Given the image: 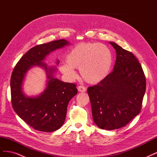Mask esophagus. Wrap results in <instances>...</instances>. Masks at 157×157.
<instances>
[{"label": "esophagus", "instance_id": "obj_1", "mask_svg": "<svg viewBox=\"0 0 157 157\" xmlns=\"http://www.w3.org/2000/svg\"><path fill=\"white\" fill-rule=\"evenodd\" d=\"M77 88H78V90L80 92H84L86 91V88H85L84 86H78Z\"/></svg>", "mask_w": 157, "mask_h": 157}]
</instances>
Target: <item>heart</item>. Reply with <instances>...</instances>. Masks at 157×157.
<instances>
[{"mask_svg": "<svg viewBox=\"0 0 157 157\" xmlns=\"http://www.w3.org/2000/svg\"><path fill=\"white\" fill-rule=\"evenodd\" d=\"M65 63L59 70L71 79L77 77L74 69H79L80 73L88 83L101 82L110 72L113 56L107 46L98 42H86L76 45L65 57Z\"/></svg>", "mask_w": 157, "mask_h": 157, "instance_id": "obj_1", "label": "heart"}]
</instances>
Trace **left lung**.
<instances>
[{
  "instance_id": "left-lung-1",
  "label": "left lung",
  "mask_w": 157,
  "mask_h": 157,
  "mask_svg": "<svg viewBox=\"0 0 157 157\" xmlns=\"http://www.w3.org/2000/svg\"><path fill=\"white\" fill-rule=\"evenodd\" d=\"M113 71L96 85L88 88L93 120L99 128L112 130L126 126L140 113L146 89L141 65L134 55L115 42Z\"/></svg>"
}]
</instances>
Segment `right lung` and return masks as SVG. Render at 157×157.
<instances>
[{"label": "right lung", "instance_id": "right-lung-1", "mask_svg": "<svg viewBox=\"0 0 157 157\" xmlns=\"http://www.w3.org/2000/svg\"><path fill=\"white\" fill-rule=\"evenodd\" d=\"M65 39L37 45L21 57L14 67L10 80L12 104L17 115L34 129L51 132L63 124L69 101L78 90L76 84L55 78L56 67H48L43 61L51 52L68 45ZM59 60L56 64H59ZM40 67L47 75L46 87L36 97H27L23 92V82L32 67Z\"/></svg>", "mask_w": 157, "mask_h": 157}]
</instances>
